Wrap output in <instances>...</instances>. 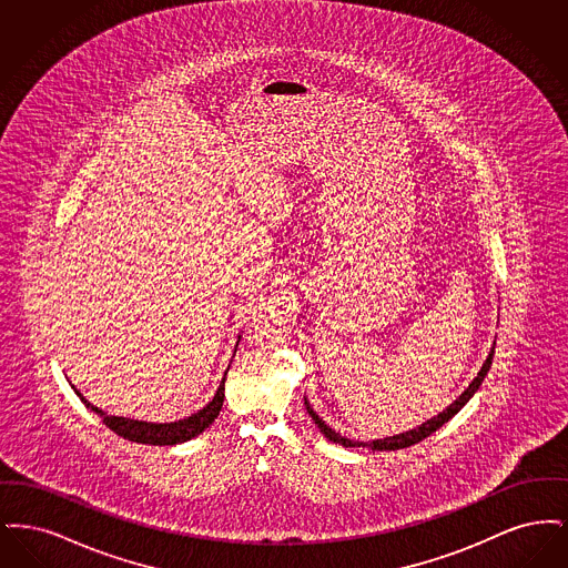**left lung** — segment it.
<instances>
[{"label":"left lung","mask_w":568,"mask_h":568,"mask_svg":"<svg viewBox=\"0 0 568 568\" xmlns=\"http://www.w3.org/2000/svg\"><path fill=\"white\" fill-rule=\"evenodd\" d=\"M491 357H494V347H491V352L487 355V359L484 362L481 371L477 373V377L470 381V385L462 392V396L456 398L452 405L447 406L443 413H438L436 417L428 419L426 424H422V426H417V428H413V430H408V433L385 436V438H377V440H371V443H362V440H352V438H347V436H341V434L336 433V430H332V428L325 424L324 419H322V417L311 408L308 403H304V405H306L308 415L313 417V422L317 424V428H320L325 438H327V440H332V443H338V445H343V447H371V449H378V452L405 449V447H410V445H415V443L424 440L426 436H430V434L436 433L443 424H447V422L458 413L459 408L466 405V403L475 396V392H477V389H479V385L484 383L487 371H489V366H491Z\"/></svg>","instance_id":"8db88e82"}]
</instances>
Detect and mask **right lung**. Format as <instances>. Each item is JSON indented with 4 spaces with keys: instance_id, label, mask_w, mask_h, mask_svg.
Masks as SVG:
<instances>
[{
    "instance_id": "1",
    "label": "right lung",
    "mask_w": 568,
    "mask_h": 568,
    "mask_svg": "<svg viewBox=\"0 0 568 568\" xmlns=\"http://www.w3.org/2000/svg\"><path fill=\"white\" fill-rule=\"evenodd\" d=\"M223 383H225V377L221 378V385L216 389L215 398L209 405L200 408L197 413L190 415L187 419H179V422H172V424H151V422H138V419L109 415L102 408L91 405L74 385H72V389L77 392V396L81 398L87 408H91L93 413H98L102 417V422L106 424V428H110L112 433L119 434V436H123L128 440L142 443V445H176V443H185V440H190L193 436L204 433L215 422L216 415H219V410L223 406V398H225V394H223L225 385Z\"/></svg>"
}]
</instances>
